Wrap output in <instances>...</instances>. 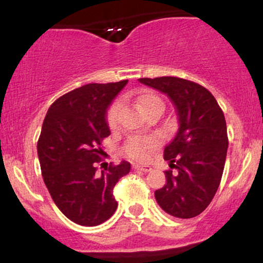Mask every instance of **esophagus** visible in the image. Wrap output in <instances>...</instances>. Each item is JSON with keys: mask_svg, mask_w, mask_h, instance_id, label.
<instances>
[{"mask_svg": "<svg viewBox=\"0 0 263 263\" xmlns=\"http://www.w3.org/2000/svg\"><path fill=\"white\" fill-rule=\"evenodd\" d=\"M132 168H134L135 171H142V172H149L152 170L149 165H142V164H137V163H134V164H132Z\"/></svg>", "mask_w": 263, "mask_h": 263, "instance_id": "34e87169", "label": "esophagus"}]
</instances>
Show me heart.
Here are the masks:
<instances>
[{
	"label": "heart",
	"instance_id": "1",
	"mask_svg": "<svg viewBox=\"0 0 263 263\" xmlns=\"http://www.w3.org/2000/svg\"><path fill=\"white\" fill-rule=\"evenodd\" d=\"M137 104L143 112H146L151 107L163 106L161 99L149 92L142 93L138 96ZM120 108H121V104L119 101L114 102L108 108L107 123L111 128H114L117 125ZM158 143L159 142L156 137H132L126 143L125 152L129 158L136 159V161H146V159H148L151 153L158 147Z\"/></svg>",
	"mask_w": 263,
	"mask_h": 263
}]
</instances>
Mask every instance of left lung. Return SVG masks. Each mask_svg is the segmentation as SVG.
Instances as JSON below:
<instances>
[{
    "instance_id": "left-lung-1",
    "label": "left lung",
    "mask_w": 263,
    "mask_h": 263,
    "mask_svg": "<svg viewBox=\"0 0 263 263\" xmlns=\"http://www.w3.org/2000/svg\"><path fill=\"white\" fill-rule=\"evenodd\" d=\"M167 95L178 119L177 134L164 147V159L178 170L164 172L167 183L156 190L159 206L179 219L206 209L219 188L229 140L224 112L209 90L174 77L138 79Z\"/></svg>"
}]
</instances>
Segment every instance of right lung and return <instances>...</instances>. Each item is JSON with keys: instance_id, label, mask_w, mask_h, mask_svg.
Here are the masks:
<instances>
[{"instance_id": "add662e5", "label": "right lung", "mask_w": 263, "mask_h": 263, "mask_svg": "<svg viewBox=\"0 0 263 263\" xmlns=\"http://www.w3.org/2000/svg\"><path fill=\"white\" fill-rule=\"evenodd\" d=\"M128 80L87 84L65 93L49 107L37 151L42 176L53 201L69 220L81 226L105 222L116 211L112 194L128 162L96 172L99 146L110 135L107 110Z\"/></svg>"}]
</instances>
